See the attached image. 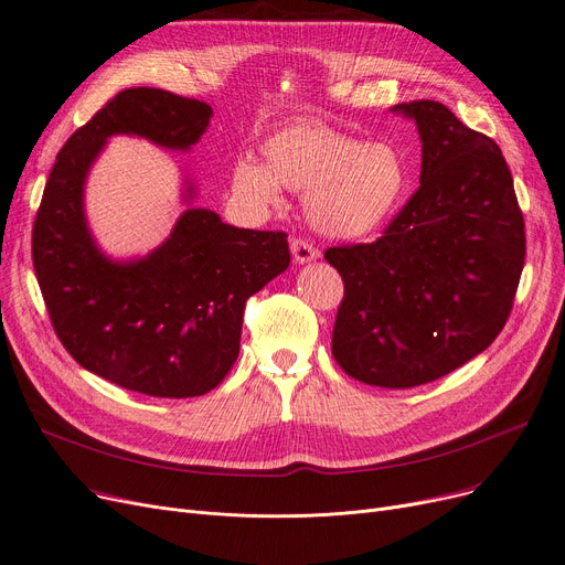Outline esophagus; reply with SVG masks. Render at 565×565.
<instances>
[{
  "label": "esophagus",
  "mask_w": 565,
  "mask_h": 565,
  "mask_svg": "<svg viewBox=\"0 0 565 565\" xmlns=\"http://www.w3.org/2000/svg\"><path fill=\"white\" fill-rule=\"evenodd\" d=\"M289 248H291V257H294V262H297V264L312 262V259H317V255H319V253L312 248V244H308V241L301 238V236H294Z\"/></svg>",
  "instance_id": "esophagus-1"
}]
</instances>
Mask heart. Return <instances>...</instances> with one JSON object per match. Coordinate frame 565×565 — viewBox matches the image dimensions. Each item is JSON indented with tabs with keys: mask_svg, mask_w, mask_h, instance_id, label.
<instances>
[{
	"mask_svg": "<svg viewBox=\"0 0 565 565\" xmlns=\"http://www.w3.org/2000/svg\"><path fill=\"white\" fill-rule=\"evenodd\" d=\"M264 166L236 160L232 188L255 209L280 202L282 188L306 191L310 221L331 236L356 238L384 225L405 198L409 174L402 153L312 119L276 128L259 145Z\"/></svg>",
	"mask_w": 565,
	"mask_h": 565,
	"instance_id": "obj_1",
	"label": "heart"
}]
</instances>
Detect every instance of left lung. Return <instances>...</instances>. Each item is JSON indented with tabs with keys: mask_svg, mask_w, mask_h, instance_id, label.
<instances>
[{
	"mask_svg": "<svg viewBox=\"0 0 565 565\" xmlns=\"http://www.w3.org/2000/svg\"><path fill=\"white\" fill-rule=\"evenodd\" d=\"M391 110L418 126L420 185L377 241L324 253L344 282L331 352L363 384L412 388L458 370L501 333L526 234L492 138L439 100Z\"/></svg>",
	"mask_w": 565,
	"mask_h": 565,
	"instance_id": "8db88e82",
	"label": "left lung"
}]
</instances>
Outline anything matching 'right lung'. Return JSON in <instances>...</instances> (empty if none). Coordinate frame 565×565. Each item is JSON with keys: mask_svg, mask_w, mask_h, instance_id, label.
I'll list each match as a JSON object with an SVG mask.
<instances>
[{"mask_svg": "<svg viewBox=\"0 0 565 565\" xmlns=\"http://www.w3.org/2000/svg\"><path fill=\"white\" fill-rule=\"evenodd\" d=\"M211 115L206 103L163 89L119 92L57 153L32 230L36 280L66 352L142 395L216 388L238 356L246 301L289 266L285 232L238 230L209 209H185L142 259L113 262L94 244L83 191L107 138L128 132L185 151Z\"/></svg>", "mask_w": 565, "mask_h": 565, "instance_id": "right-lung-1", "label": "right lung"}]
</instances>
